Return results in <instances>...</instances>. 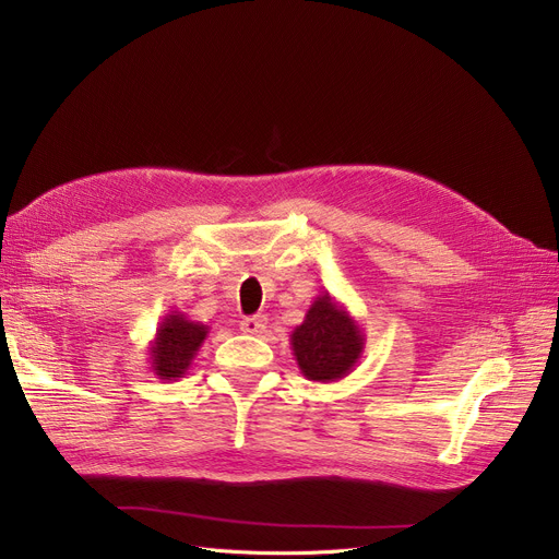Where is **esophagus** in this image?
Segmentation results:
<instances>
[{
  "instance_id": "34e87169",
  "label": "esophagus",
  "mask_w": 559,
  "mask_h": 559,
  "mask_svg": "<svg viewBox=\"0 0 559 559\" xmlns=\"http://www.w3.org/2000/svg\"><path fill=\"white\" fill-rule=\"evenodd\" d=\"M265 328H269V318L265 316H252V318H243L241 321V332H246V334L259 336L265 332Z\"/></svg>"
}]
</instances>
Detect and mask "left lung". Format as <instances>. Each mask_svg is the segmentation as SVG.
Segmentation results:
<instances>
[{
	"mask_svg": "<svg viewBox=\"0 0 559 559\" xmlns=\"http://www.w3.org/2000/svg\"><path fill=\"white\" fill-rule=\"evenodd\" d=\"M366 334L328 290L316 296L305 321L290 334V350L300 373L311 382L343 380L364 355Z\"/></svg>",
	"mask_w": 559,
	"mask_h": 559,
	"instance_id": "left-lung-1",
	"label": "left lung"
}]
</instances>
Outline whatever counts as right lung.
I'll return each mask as SVG.
<instances>
[{"mask_svg": "<svg viewBox=\"0 0 559 559\" xmlns=\"http://www.w3.org/2000/svg\"><path fill=\"white\" fill-rule=\"evenodd\" d=\"M209 334V325L189 321L181 311H168L150 341V370L162 382L186 376Z\"/></svg>", "mask_w": 559, "mask_h": 559, "instance_id": "right-lung-1", "label": "right lung"}]
</instances>
